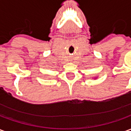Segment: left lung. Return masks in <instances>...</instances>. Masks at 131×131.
<instances>
[{"instance_id":"obj_1","label":"left lung","mask_w":131,"mask_h":131,"mask_svg":"<svg viewBox=\"0 0 131 131\" xmlns=\"http://www.w3.org/2000/svg\"><path fill=\"white\" fill-rule=\"evenodd\" d=\"M95 79H96V78H95Z\"/></svg>"}]
</instances>
